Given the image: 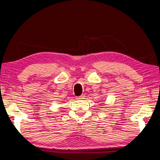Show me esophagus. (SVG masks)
Here are the masks:
<instances>
[{
    "label": "esophagus",
    "mask_w": 160,
    "mask_h": 160,
    "mask_svg": "<svg viewBox=\"0 0 160 160\" xmlns=\"http://www.w3.org/2000/svg\"><path fill=\"white\" fill-rule=\"evenodd\" d=\"M85 98V96L84 95H80V97H78L77 98L78 99V100H84Z\"/></svg>",
    "instance_id": "obj_1"
}]
</instances>
